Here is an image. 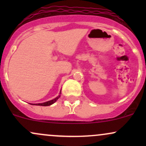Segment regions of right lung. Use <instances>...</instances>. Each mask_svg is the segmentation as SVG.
<instances>
[{"label":"right lung","mask_w":146,"mask_h":146,"mask_svg":"<svg viewBox=\"0 0 146 146\" xmlns=\"http://www.w3.org/2000/svg\"><path fill=\"white\" fill-rule=\"evenodd\" d=\"M60 95H61V90H60V93H59V95H58V97H56V98L53 99V100H50V101H48V102H44V103L31 104H32V105H36V106H50V105L53 104H54L55 102H56L57 101V100H58V99L60 98Z\"/></svg>","instance_id":"obj_1"}]
</instances>
